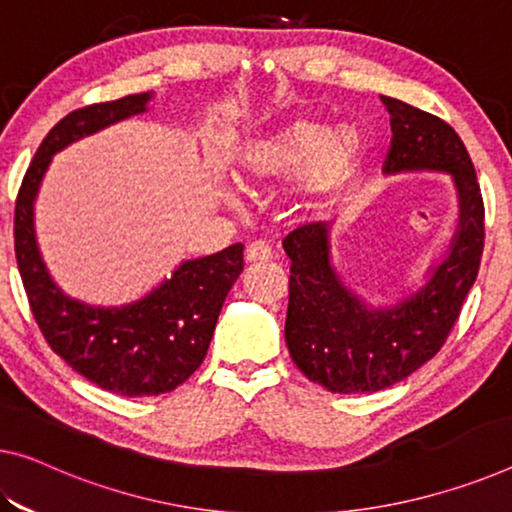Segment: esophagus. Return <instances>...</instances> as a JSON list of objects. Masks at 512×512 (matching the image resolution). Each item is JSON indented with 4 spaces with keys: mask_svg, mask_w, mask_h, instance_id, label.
<instances>
[{
    "mask_svg": "<svg viewBox=\"0 0 512 512\" xmlns=\"http://www.w3.org/2000/svg\"><path fill=\"white\" fill-rule=\"evenodd\" d=\"M272 258V249L265 245V242H251L245 251L247 263H267Z\"/></svg>",
    "mask_w": 512,
    "mask_h": 512,
    "instance_id": "34e87169",
    "label": "esophagus"
}]
</instances>
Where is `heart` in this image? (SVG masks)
I'll return each mask as SVG.
<instances>
[{"label":"heart","mask_w":512,"mask_h":512,"mask_svg":"<svg viewBox=\"0 0 512 512\" xmlns=\"http://www.w3.org/2000/svg\"><path fill=\"white\" fill-rule=\"evenodd\" d=\"M364 155V139L350 125L329 130L325 123L300 119L256 141L240 157L245 183L297 174L304 196H325L355 174Z\"/></svg>","instance_id":"obj_1"}]
</instances>
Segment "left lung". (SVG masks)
Segmentation results:
<instances>
[{
  "mask_svg": "<svg viewBox=\"0 0 512 512\" xmlns=\"http://www.w3.org/2000/svg\"><path fill=\"white\" fill-rule=\"evenodd\" d=\"M391 116L387 174L435 169L453 176L460 222L451 249L419 293L368 309L329 261V224L297 226L283 238L290 258L286 343L297 368L332 393H373L405 380L442 350L474 286L485 245V206L474 162L451 125L382 96Z\"/></svg>",
  "mask_w": 512,
  "mask_h": 512,
  "instance_id": "1",
  "label": "left lung"
}]
</instances>
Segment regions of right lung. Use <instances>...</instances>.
I'll return each instance as SVG.
<instances>
[{"label":"right lung","instance_id":"right-lung-1","mask_svg":"<svg viewBox=\"0 0 512 512\" xmlns=\"http://www.w3.org/2000/svg\"><path fill=\"white\" fill-rule=\"evenodd\" d=\"M151 93L75 109L47 132L15 201V258L31 313L66 364L121 396H157L183 384L206 357L219 311L240 277L242 245L185 261L139 302L89 306L70 300L45 270L34 233V199L52 155L107 125L146 112Z\"/></svg>","mask_w":512,"mask_h":512}]
</instances>
